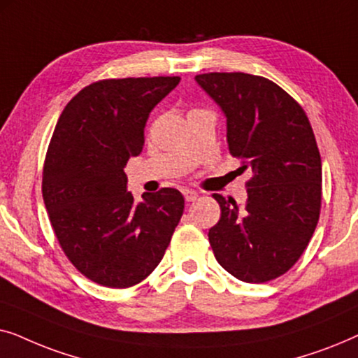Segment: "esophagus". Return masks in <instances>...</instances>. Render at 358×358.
Here are the masks:
<instances>
[{
  "instance_id": "1",
  "label": "esophagus",
  "mask_w": 358,
  "mask_h": 358,
  "mask_svg": "<svg viewBox=\"0 0 358 358\" xmlns=\"http://www.w3.org/2000/svg\"><path fill=\"white\" fill-rule=\"evenodd\" d=\"M182 194H184L185 202H195V200H197V197H199V194L195 192V190H190V189H185Z\"/></svg>"
}]
</instances>
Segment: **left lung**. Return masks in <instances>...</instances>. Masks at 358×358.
Instances as JSON below:
<instances>
[{"label":"left lung","mask_w":358,"mask_h":358,"mask_svg":"<svg viewBox=\"0 0 358 358\" xmlns=\"http://www.w3.org/2000/svg\"><path fill=\"white\" fill-rule=\"evenodd\" d=\"M197 85L227 117L229 153L249 169L246 207L213 194L222 208L208 231L224 271L248 283L273 280L305 251L321 210V156L301 106L248 73H205Z\"/></svg>","instance_id":"obj_1"}]
</instances>
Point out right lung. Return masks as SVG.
<instances>
[{
	"label": "right lung",
	"instance_id": "obj_1",
	"mask_svg": "<svg viewBox=\"0 0 358 358\" xmlns=\"http://www.w3.org/2000/svg\"><path fill=\"white\" fill-rule=\"evenodd\" d=\"M179 76L92 83L63 109L43 164L42 195L63 252L90 280L136 285L155 271L184 212L179 190H127V161L145 145L150 112Z\"/></svg>",
	"mask_w": 358,
	"mask_h": 358
}]
</instances>
